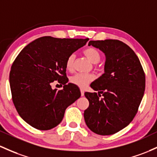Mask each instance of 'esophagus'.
<instances>
[{
	"mask_svg": "<svg viewBox=\"0 0 157 157\" xmlns=\"http://www.w3.org/2000/svg\"><path fill=\"white\" fill-rule=\"evenodd\" d=\"M80 94H81V96L84 95V90L82 89H80Z\"/></svg>",
	"mask_w": 157,
	"mask_h": 157,
	"instance_id": "obj_1",
	"label": "esophagus"
}]
</instances>
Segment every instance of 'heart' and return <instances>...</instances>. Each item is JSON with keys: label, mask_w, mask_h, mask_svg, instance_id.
Returning a JSON list of instances; mask_svg holds the SVG:
<instances>
[{"label": "heart", "mask_w": 157, "mask_h": 157, "mask_svg": "<svg viewBox=\"0 0 157 157\" xmlns=\"http://www.w3.org/2000/svg\"><path fill=\"white\" fill-rule=\"evenodd\" d=\"M84 56L87 58L91 63L95 64V68L98 70L101 71L103 67L98 65L101 59V54L98 49L93 47H88L82 51ZM75 61V55L74 53L70 54L68 56L65 61V67L67 70L72 71L74 68ZM94 79V76L93 75H82V74H77L71 78V82L75 85L80 88H85L89 82L93 81Z\"/></svg>", "instance_id": "heart-1"}]
</instances>
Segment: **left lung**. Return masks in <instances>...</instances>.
I'll use <instances>...</instances> for the list:
<instances>
[{
    "label": "left lung",
    "instance_id": "obj_1",
    "mask_svg": "<svg viewBox=\"0 0 157 157\" xmlns=\"http://www.w3.org/2000/svg\"><path fill=\"white\" fill-rule=\"evenodd\" d=\"M89 45L102 51L106 63L105 73L90 85L98 94H84L89 102L84 119L96 134L113 135L136 115L145 89V75L136 54L121 41H90Z\"/></svg>",
    "mask_w": 157,
    "mask_h": 157
}]
</instances>
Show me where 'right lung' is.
I'll use <instances>...</instances> for the list:
<instances>
[{"mask_svg":"<svg viewBox=\"0 0 157 157\" xmlns=\"http://www.w3.org/2000/svg\"><path fill=\"white\" fill-rule=\"evenodd\" d=\"M88 40L43 36L18 53L10 73L12 99L18 114L30 126L41 130L56 127L66 108L80 97L77 86L67 84L65 61ZM55 80L63 84V90L52 89Z\"/></svg>","mask_w":157,"mask_h":157,"instance_id":"obj_1","label":"right lung"}]
</instances>
